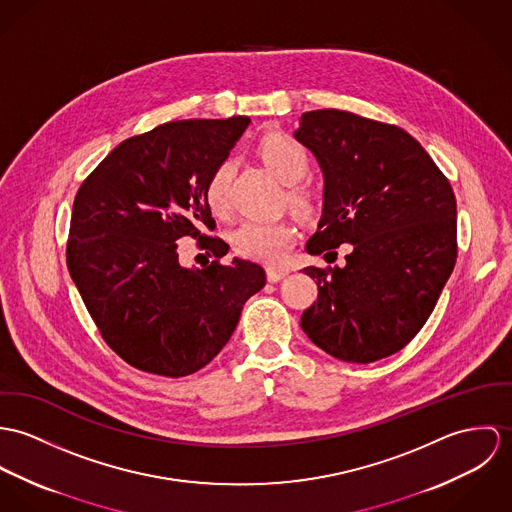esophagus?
Instances as JSON below:
<instances>
[{
    "label": "esophagus",
    "mask_w": 512,
    "mask_h": 512,
    "mask_svg": "<svg viewBox=\"0 0 512 512\" xmlns=\"http://www.w3.org/2000/svg\"><path fill=\"white\" fill-rule=\"evenodd\" d=\"M286 275H288L286 267H267V279L271 283H279Z\"/></svg>",
    "instance_id": "34e87169"
}]
</instances>
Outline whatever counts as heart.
Masks as SVG:
<instances>
[{"label": "heart", "mask_w": 512, "mask_h": 512, "mask_svg": "<svg viewBox=\"0 0 512 512\" xmlns=\"http://www.w3.org/2000/svg\"><path fill=\"white\" fill-rule=\"evenodd\" d=\"M257 155L265 163V167L273 172L283 184H288L286 202L298 216H310L316 208L314 192L302 184L310 172V155L302 143L294 137L271 131L263 135L257 143ZM229 180H231V161L224 159L210 172L204 198L212 214L226 216L229 206ZM294 237V229L288 222H257L247 220L241 222L231 231V245L237 255L261 263L275 265L284 257L290 241Z\"/></svg>", "instance_id": "obj_1"}]
</instances>
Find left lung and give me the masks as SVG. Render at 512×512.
Instances as JSON below:
<instances>
[{
	"label": "left lung",
	"mask_w": 512,
	"mask_h": 512,
	"mask_svg": "<svg viewBox=\"0 0 512 512\" xmlns=\"http://www.w3.org/2000/svg\"><path fill=\"white\" fill-rule=\"evenodd\" d=\"M294 137L324 172V214L310 255L345 267H306L318 298L306 336L332 357L373 363L400 351L430 318L457 259L450 180L404 129L341 110L302 114Z\"/></svg>",
	"instance_id": "1"
}]
</instances>
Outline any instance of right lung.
Returning a JSON list of instances; mask_svg holds the SVG:
<instances>
[{
    "label": "right lung",
    "mask_w": 512,
    "mask_h": 512,
    "mask_svg": "<svg viewBox=\"0 0 512 512\" xmlns=\"http://www.w3.org/2000/svg\"><path fill=\"white\" fill-rule=\"evenodd\" d=\"M249 117L182 119L119 143L80 184L66 265L104 341L131 367L186 377L228 343L241 308L265 286L261 265L233 259L204 198L210 172ZM192 236L217 259L202 270L177 263Z\"/></svg>",
    "instance_id": "obj_1"
}]
</instances>
